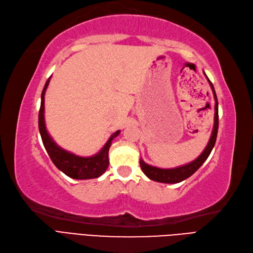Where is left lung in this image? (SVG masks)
<instances>
[{
	"label": "left lung",
	"instance_id": "obj_1",
	"mask_svg": "<svg viewBox=\"0 0 253 253\" xmlns=\"http://www.w3.org/2000/svg\"><path fill=\"white\" fill-rule=\"evenodd\" d=\"M205 76H206V74H205ZM207 81H208V83H210L211 88L212 90L215 104H214L213 128H212L211 139H210V141H208V144L206 145L205 150L196 160L191 161L185 165H182V167L175 168V169H159L156 167H152V165H149L147 163H145L142 159H140L141 169L145 173V176L147 178H150L153 181L161 182V183H179L183 180L189 178L191 175H193V173H195L200 168H201V165L208 158V156L211 155L213 146H214L215 140H216L217 128H219V104H217V98H216V94H215V91L213 88V84H211V82L210 81V78L208 77H207Z\"/></svg>",
	"mask_w": 253,
	"mask_h": 253
}]
</instances>
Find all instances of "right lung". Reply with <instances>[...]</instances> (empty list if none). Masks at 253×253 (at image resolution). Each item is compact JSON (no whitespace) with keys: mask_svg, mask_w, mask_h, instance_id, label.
Wrapping results in <instances>:
<instances>
[{"mask_svg":"<svg viewBox=\"0 0 253 253\" xmlns=\"http://www.w3.org/2000/svg\"><path fill=\"white\" fill-rule=\"evenodd\" d=\"M50 78L51 77L48 78L42 92L41 108L39 113V128L43 146H45L49 157L55 167L68 177L77 180L98 178L107 170L109 167V149L112 144V140L119 135L120 130H116L109 138V140L103 145L99 153L91 157H80L59 147L48 134L45 125V116H43V112H45V106H43L45 104V92L50 83Z\"/></svg>","mask_w":253,"mask_h":253,"instance_id":"1","label":"right lung"}]
</instances>
